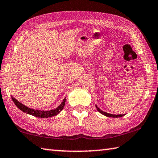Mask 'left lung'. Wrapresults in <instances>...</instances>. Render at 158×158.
Segmentation results:
<instances>
[{"label":"left lung","instance_id":"left-lung-1","mask_svg":"<svg viewBox=\"0 0 158 158\" xmlns=\"http://www.w3.org/2000/svg\"><path fill=\"white\" fill-rule=\"evenodd\" d=\"M96 108H97V110L100 112V114L105 115V116H107V117H111V118H118V117H122L125 114H118V115H115V114H109V113H106L105 111H103L102 110H101V109L98 107L97 105H95Z\"/></svg>","mask_w":158,"mask_h":158}]
</instances>
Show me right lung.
Here are the masks:
<instances>
[{"label": "right lung", "mask_w": 158, "mask_h": 158, "mask_svg": "<svg viewBox=\"0 0 158 158\" xmlns=\"http://www.w3.org/2000/svg\"><path fill=\"white\" fill-rule=\"evenodd\" d=\"M11 98L12 99L13 102H14L15 105L17 106V107L20 109L21 111L25 112V113L32 115V116H34L35 117L38 118H49V117H52L54 116H56L60 112L63 110L64 106L65 105V100L66 98H65L63 99L62 102H61L60 105L58 106L57 108L54 109H52V110L50 111H42V110H35V109L29 108L28 106H25L23 105L22 103H21L18 100H16V99L11 95Z\"/></svg>", "instance_id": "1"}]
</instances>
